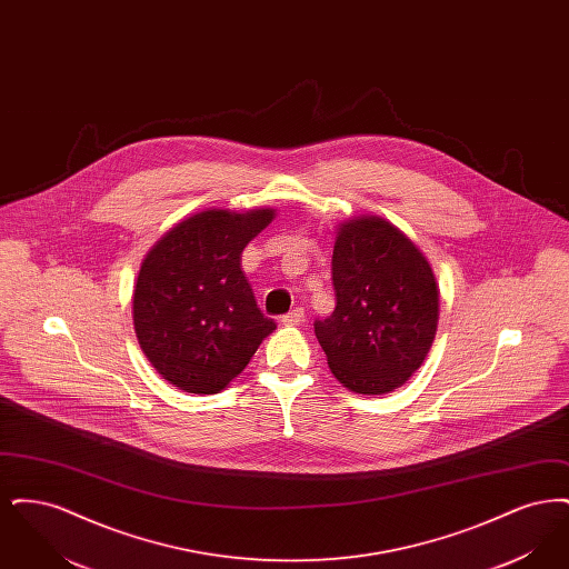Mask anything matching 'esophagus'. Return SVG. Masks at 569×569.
<instances>
[{"label":"esophagus","mask_w":569,"mask_h":569,"mask_svg":"<svg viewBox=\"0 0 569 569\" xmlns=\"http://www.w3.org/2000/svg\"><path fill=\"white\" fill-rule=\"evenodd\" d=\"M281 322L286 326L302 325V322H305V311H302L300 307H297V309H292L290 313H286V316L281 318Z\"/></svg>","instance_id":"1"}]
</instances>
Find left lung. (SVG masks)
Here are the masks:
<instances>
[{"label":"left lung","mask_w":569,"mask_h":569,"mask_svg":"<svg viewBox=\"0 0 569 569\" xmlns=\"http://www.w3.org/2000/svg\"><path fill=\"white\" fill-rule=\"evenodd\" d=\"M335 311L316 320L332 376L356 395L403 386L431 350L439 286L427 256L383 217H352L332 249Z\"/></svg>","instance_id":"left-lung-1"}]
</instances>
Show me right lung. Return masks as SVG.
<instances>
[{
  "instance_id": "obj_1",
  "label": "right lung",
  "mask_w": 569,
  "mask_h": 569,
  "mask_svg": "<svg viewBox=\"0 0 569 569\" xmlns=\"http://www.w3.org/2000/svg\"><path fill=\"white\" fill-rule=\"evenodd\" d=\"M274 213L207 209L147 251L132 295L136 337L153 369L179 390L221 392L277 328L241 269L244 247Z\"/></svg>"
}]
</instances>
